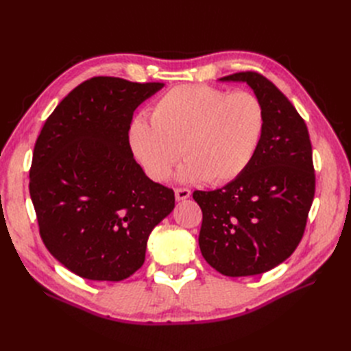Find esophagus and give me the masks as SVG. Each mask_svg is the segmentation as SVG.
Listing matches in <instances>:
<instances>
[{
    "label": "esophagus",
    "mask_w": 351,
    "mask_h": 351,
    "mask_svg": "<svg viewBox=\"0 0 351 351\" xmlns=\"http://www.w3.org/2000/svg\"><path fill=\"white\" fill-rule=\"evenodd\" d=\"M190 197V190L186 187H177L176 189V199L177 200H184Z\"/></svg>",
    "instance_id": "obj_1"
}]
</instances>
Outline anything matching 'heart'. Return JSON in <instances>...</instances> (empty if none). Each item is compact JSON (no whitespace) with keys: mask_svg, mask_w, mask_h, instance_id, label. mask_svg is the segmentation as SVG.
Wrapping results in <instances>:
<instances>
[{"mask_svg":"<svg viewBox=\"0 0 351 351\" xmlns=\"http://www.w3.org/2000/svg\"><path fill=\"white\" fill-rule=\"evenodd\" d=\"M151 123L136 119L130 147L146 174L164 182L183 155L182 177L224 184L237 178L256 155L267 127L263 104L254 93L206 84H180L159 97Z\"/></svg>","mask_w":351,"mask_h":351,"instance_id":"heart-1","label":"heart"}]
</instances>
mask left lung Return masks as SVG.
<instances>
[{"label": "left lung", "mask_w": 351, "mask_h": 351, "mask_svg": "<svg viewBox=\"0 0 351 351\" xmlns=\"http://www.w3.org/2000/svg\"><path fill=\"white\" fill-rule=\"evenodd\" d=\"M219 80L246 82L263 104L267 127L246 171L221 189L193 192L202 209L199 247L222 275L247 277L275 268L299 246L315 196L312 143L300 114L262 74Z\"/></svg>", "instance_id": "obj_1"}]
</instances>
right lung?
<instances>
[{"mask_svg":"<svg viewBox=\"0 0 351 351\" xmlns=\"http://www.w3.org/2000/svg\"><path fill=\"white\" fill-rule=\"evenodd\" d=\"M164 86L98 76L80 83L48 117L29 171L39 234L82 278L121 281L145 262L151 231L174 209V190L134 161V110Z\"/></svg>","mask_w":351,"mask_h":351,"instance_id":"1","label":"right lung"}]
</instances>
